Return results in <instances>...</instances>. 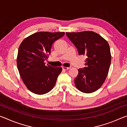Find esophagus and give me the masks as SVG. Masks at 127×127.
Listing matches in <instances>:
<instances>
[{
  "label": "esophagus",
  "mask_w": 127,
  "mask_h": 127,
  "mask_svg": "<svg viewBox=\"0 0 127 127\" xmlns=\"http://www.w3.org/2000/svg\"><path fill=\"white\" fill-rule=\"evenodd\" d=\"M62 68H63V70H68V69H69L70 67H65V66H63Z\"/></svg>",
  "instance_id": "esophagus-1"
}]
</instances>
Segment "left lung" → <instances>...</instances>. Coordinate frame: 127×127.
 <instances>
[{"mask_svg":"<svg viewBox=\"0 0 127 127\" xmlns=\"http://www.w3.org/2000/svg\"><path fill=\"white\" fill-rule=\"evenodd\" d=\"M79 55H86V66L78 69L74 79L77 89L92 93L100 89L108 74L111 63L110 46L104 38L92 31L66 32Z\"/></svg>","mask_w":127,"mask_h":127,"instance_id":"obj_1","label":"left lung"}]
</instances>
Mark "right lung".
Returning a JSON list of instances; mask_svg holds the SVG:
<instances>
[{"instance_id": "add662e5", "label": "right lung", "mask_w": 127, "mask_h": 127, "mask_svg": "<svg viewBox=\"0 0 127 127\" xmlns=\"http://www.w3.org/2000/svg\"><path fill=\"white\" fill-rule=\"evenodd\" d=\"M64 32H38L26 38L18 49L17 64L21 78L30 91L43 95L50 91L61 73V67L45 65L53 42Z\"/></svg>"}]
</instances>
